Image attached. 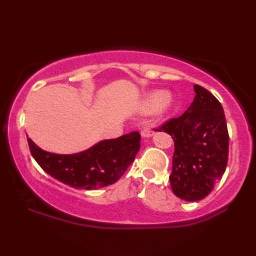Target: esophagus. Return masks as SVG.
Returning <instances> with one entry per match:
<instances>
[{
	"label": "esophagus",
	"mask_w": 256,
	"mask_h": 256,
	"mask_svg": "<svg viewBox=\"0 0 256 256\" xmlns=\"http://www.w3.org/2000/svg\"><path fill=\"white\" fill-rule=\"evenodd\" d=\"M154 134V131H150V130H148V128H146V130H144V131L141 132V136H144V138H151Z\"/></svg>",
	"instance_id": "1"
}]
</instances>
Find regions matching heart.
I'll return each instance as SVG.
<instances>
[{
	"label": "heart",
	"instance_id": "1",
	"mask_svg": "<svg viewBox=\"0 0 256 256\" xmlns=\"http://www.w3.org/2000/svg\"><path fill=\"white\" fill-rule=\"evenodd\" d=\"M172 105H174V97L170 94L162 92L160 90L149 92L142 102L144 110H154V115L158 118H164V115H167L170 112Z\"/></svg>",
	"mask_w": 256,
	"mask_h": 256
}]
</instances>
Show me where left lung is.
<instances>
[{
  "label": "left lung",
  "instance_id": "1",
  "mask_svg": "<svg viewBox=\"0 0 256 256\" xmlns=\"http://www.w3.org/2000/svg\"><path fill=\"white\" fill-rule=\"evenodd\" d=\"M192 104L180 118L158 131L175 142L170 186L176 196L198 201L222 180L228 162L229 136L222 104L214 94L194 84Z\"/></svg>",
  "mask_w": 256,
  "mask_h": 256
}]
</instances>
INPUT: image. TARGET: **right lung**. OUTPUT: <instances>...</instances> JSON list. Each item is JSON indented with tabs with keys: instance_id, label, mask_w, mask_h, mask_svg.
I'll return each mask as SVG.
<instances>
[{
	"instance_id": "add662e5",
	"label": "right lung",
	"mask_w": 256,
	"mask_h": 256,
	"mask_svg": "<svg viewBox=\"0 0 256 256\" xmlns=\"http://www.w3.org/2000/svg\"><path fill=\"white\" fill-rule=\"evenodd\" d=\"M140 133L131 132L72 154L48 152L30 138L28 144L34 160L50 176L74 188L97 190L123 176L140 150Z\"/></svg>"
}]
</instances>
